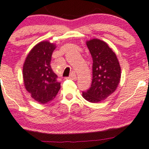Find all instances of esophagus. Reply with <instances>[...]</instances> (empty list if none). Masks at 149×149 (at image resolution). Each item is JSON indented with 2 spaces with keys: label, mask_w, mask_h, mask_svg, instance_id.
Instances as JSON below:
<instances>
[{
  "label": "esophagus",
  "mask_w": 149,
  "mask_h": 149,
  "mask_svg": "<svg viewBox=\"0 0 149 149\" xmlns=\"http://www.w3.org/2000/svg\"><path fill=\"white\" fill-rule=\"evenodd\" d=\"M68 79H72V80L76 79V74L74 73V72H72V73H70V76H69V77H68Z\"/></svg>",
  "instance_id": "esophagus-1"
}]
</instances>
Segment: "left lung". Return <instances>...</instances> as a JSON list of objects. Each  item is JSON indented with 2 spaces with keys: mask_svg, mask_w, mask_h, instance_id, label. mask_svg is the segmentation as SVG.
Here are the masks:
<instances>
[{
  "mask_svg": "<svg viewBox=\"0 0 149 149\" xmlns=\"http://www.w3.org/2000/svg\"><path fill=\"white\" fill-rule=\"evenodd\" d=\"M86 45L93 58V79L91 88L82 96L91 103L104 101L119 84L121 70L112 48L103 40L93 38Z\"/></svg>",
  "mask_w": 149,
  "mask_h": 149,
  "instance_id": "1",
  "label": "left lung"
}]
</instances>
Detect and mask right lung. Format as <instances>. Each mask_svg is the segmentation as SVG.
<instances>
[{
	"label": "right lung",
	"instance_id": "right-lung-1",
	"mask_svg": "<svg viewBox=\"0 0 149 149\" xmlns=\"http://www.w3.org/2000/svg\"><path fill=\"white\" fill-rule=\"evenodd\" d=\"M56 48L54 43L47 40L40 42L30 51L23 63L25 88L35 101L43 104L52 101L61 88L57 75L51 67Z\"/></svg>",
	"mask_w": 149,
	"mask_h": 149
}]
</instances>
